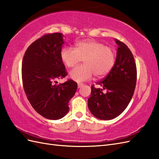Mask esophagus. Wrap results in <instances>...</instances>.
Here are the masks:
<instances>
[{"mask_svg": "<svg viewBox=\"0 0 159 159\" xmlns=\"http://www.w3.org/2000/svg\"><path fill=\"white\" fill-rule=\"evenodd\" d=\"M83 84H82V83H79V84H78V88H79V89H80L81 87H83Z\"/></svg>", "mask_w": 159, "mask_h": 159, "instance_id": "34e87169", "label": "esophagus"}]
</instances>
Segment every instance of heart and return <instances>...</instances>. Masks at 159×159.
Masks as SVG:
<instances>
[{"label":"heart","instance_id":"obj_1","mask_svg":"<svg viewBox=\"0 0 159 159\" xmlns=\"http://www.w3.org/2000/svg\"><path fill=\"white\" fill-rule=\"evenodd\" d=\"M62 62L67 68L76 65L83 59V65L72 69L69 73L71 79L77 83L90 80L93 76L102 78L112 69L116 61L115 50L93 39L80 40L75 48H62L60 52Z\"/></svg>","mask_w":159,"mask_h":159}]
</instances>
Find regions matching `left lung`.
Wrapping results in <instances>:
<instances>
[{
	"label": "left lung",
	"instance_id": "1",
	"mask_svg": "<svg viewBox=\"0 0 159 159\" xmlns=\"http://www.w3.org/2000/svg\"><path fill=\"white\" fill-rule=\"evenodd\" d=\"M118 45L115 64L102 80L91 86L88 107L98 119L111 120L120 115L127 107L137 83V67L132 52L126 45L115 39ZM102 89L107 93H103Z\"/></svg>",
	"mask_w": 159,
	"mask_h": 159
}]
</instances>
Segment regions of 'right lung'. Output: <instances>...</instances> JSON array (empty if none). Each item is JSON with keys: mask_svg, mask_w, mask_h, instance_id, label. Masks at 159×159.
Listing matches in <instances>:
<instances>
[{"mask_svg": "<svg viewBox=\"0 0 159 159\" xmlns=\"http://www.w3.org/2000/svg\"><path fill=\"white\" fill-rule=\"evenodd\" d=\"M64 43L62 33L45 34L30 45L22 61L26 96L34 109L47 119L58 120L67 114L69 101L77 89L72 80L57 84V79L66 75L60 58Z\"/></svg>", "mask_w": 159, "mask_h": 159, "instance_id": "1", "label": "right lung"}]
</instances>
